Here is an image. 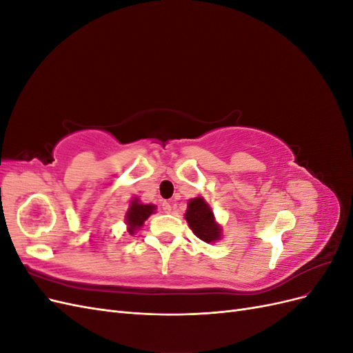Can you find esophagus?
Segmentation results:
<instances>
[{
  "instance_id": "34e87169",
  "label": "esophagus",
  "mask_w": 353,
  "mask_h": 353,
  "mask_svg": "<svg viewBox=\"0 0 353 353\" xmlns=\"http://www.w3.org/2000/svg\"><path fill=\"white\" fill-rule=\"evenodd\" d=\"M163 208H165V210H170V203L169 201H163Z\"/></svg>"
}]
</instances>
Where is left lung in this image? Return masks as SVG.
<instances>
[{"label": "left lung", "mask_w": 353, "mask_h": 353, "mask_svg": "<svg viewBox=\"0 0 353 353\" xmlns=\"http://www.w3.org/2000/svg\"><path fill=\"white\" fill-rule=\"evenodd\" d=\"M185 219L191 231L205 243H215L221 239V227L215 221V215L209 206V203L203 197L188 200L185 212Z\"/></svg>", "instance_id": "obj_1"}]
</instances>
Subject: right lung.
<instances>
[{
    "label": "right lung",
    "instance_id": "obj_1",
    "mask_svg": "<svg viewBox=\"0 0 353 353\" xmlns=\"http://www.w3.org/2000/svg\"><path fill=\"white\" fill-rule=\"evenodd\" d=\"M154 210H156L154 205H144V203H141L140 200L135 197L131 201V206H130V209H128L126 216H125L126 225H128V232H130L132 236L135 230L141 228L144 221H147L148 216H150L152 213H154Z\"/></svg>",
    "mask_w": 353,
    "mask_h": 353
}]
</instances>
